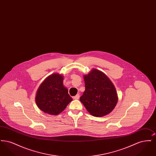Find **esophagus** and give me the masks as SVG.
Here are the masks:
<instances>
[{
	"instance_id": "obj_1",
	"label": "esophagus",
	"mask_w": 156,
	"mask_h": 156,
	"mask_svg": "<svg viewBox=\"0 0 156 156\" xmlns=\"http://www.w3.org/2000/svg\"><path fill=\"white\" fill-rule=\"evenodd\" d=\"M80 98V94H76L74 97V99H78Z\"/></svg>"
}]
</instances>
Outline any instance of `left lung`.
Returning a JSON list of instances; mask_svg holds the SVG:
<instances>
[{
  "instance_id": "obj_1",
  "label": "left lung",
  "mask_w": 156,
  "mask_h": 156,
  "mask_svg": "<svg viewBox=\"0 0 156 156\" xmlns=\"http://www.w3.org/2000/svg\"><path fill=\"white\" fill-rule=\"evenodd\" d=\"M85 90L80 101L89 113L102 117L111 113L118 102L116 90L111 80L102 72L93 69L84 76Z\"/></svg>"
}]
</instances>
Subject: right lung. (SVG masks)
I'll return each instance as SVG.
<instances>
[{
    "label": "right lung",
    "instance_id": "add662e5",
    "mask_svg": "<svg viewBox=\"0 0 156 156\" xmlns=\"http://www.w3.org/2000/svg\"><path fill=\"white\" fill-rule=\"evenodd\" d=\"M72 101L68 89L63 85V76L58 74L50 75L42 82L36 97L38 108L52 115L59 114Z\"/></svg>",
    "mask_w": 156,
    "mask_h": 156
}]
</instances>
